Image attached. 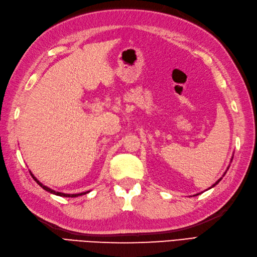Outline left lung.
<instances>
[{"label": "left lung", "instance_id": "left-lung-1", "mask_svg": "<svg viewBox=\"0 0 257 257\" xmlns=\"http://www.w3.org/2000/svg\"><path fill=\"white\" fill-rule=\"evenodd\" d=\"M231 161H232V159H231ZM227 169H229V167H227V168H226V172H227ZM226 172H225V173H224V175H225V174H226ZM224 175H223V176H224ZM221 179H222V177H221V178H220V179H219V180H216V181H215V184H213V185H212V186H211V187H210V188H209V189H211V188H213V187H214V186H215V185H218V184H219V182H220V181H221ZM198 195H200V193H197V195H196V196H198Z\"/></svg>", "mask_w": 257, "mask_h": 257}]
</instances>
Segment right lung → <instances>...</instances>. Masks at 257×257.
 <instances>
[{
	"label": "right lung",
	"mask_w": 257,
	"mask_h": 257,
	"mask_svg": "<svg viewBox=\"0 0 257 257\" xmlns=\"http://www.w3.org/2000/svg\"><path fill=\"white\" fill-rule=\"evenodd\" d=\"M31 173V176L33 177L34 178V180H35L37 184L41 186L43 189H45L46 191H48V192H50V193H54V195H56V196H60V197H67V198H75V197H78V196H82V195H85V193H88V192H90V191H85V192H80V193H72V195H70V193H64V192H58V191H55V190H53V189H50V188H48L47 186H45V185H43L41 181L39 180H37V178L35 176L33 175V173L32 172H30Z\"/></svg>",
	"instance_id": "right-lung-1"
}]
</instances>
